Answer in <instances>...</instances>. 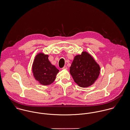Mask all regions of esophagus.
<instances>
[{
  "label": "esophagus",
  "instance_id": "esophagus-1",
  "mask_svg": "<svg viewBox=\"0 0 130 130\" xmlns=\"http://www.w3.org/2000/svg\"><path fill=\"white\" fill-rule=\"evenodd\" d=\"M62 69H64V70H66V69H67V67L66 66H64L63 67Z\"/></svg>",
  "mask_w": 130,
  "mask_h": 130
}]
</instances>
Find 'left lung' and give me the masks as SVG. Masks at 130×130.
<instances>
[{
	"label": "left lung",
	"instance_id": "left-lung-1",
	"mask_svg": "<svg viewBox=\"0 0 130 130\" xmlns=\"http://www.w3.org/2000/svg\"><path fill=\"white\" fill-rule=\"evenodd\" d=\"M100 65L88 52L83 51L74 57L70 67V73L75 83L81 87L92 85L99 77Z\"/></svg>",
	"mask_w": 130,
	"mask_h": 130
}]
</instances>
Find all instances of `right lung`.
I'll use <instances>...</instances> for the list:
<instances>
[{
  "label": "right lung",
  "mask_w": 130,
  "mask_h": 130,
  "mask_svg": "<svg viewBox=\"0 0 130 130\" xmlns=\"http://www.w3.org/2000/svg\"><path fill=\"white\" fill-rule=\"evenodd\" d=\"M48 57V55L43 53H38L32 65L34 77L43 85H48L52 83L59 72V70L49 61Z\"/></svg>",
  "instance_id": "obj_1"
}]
</instances>
